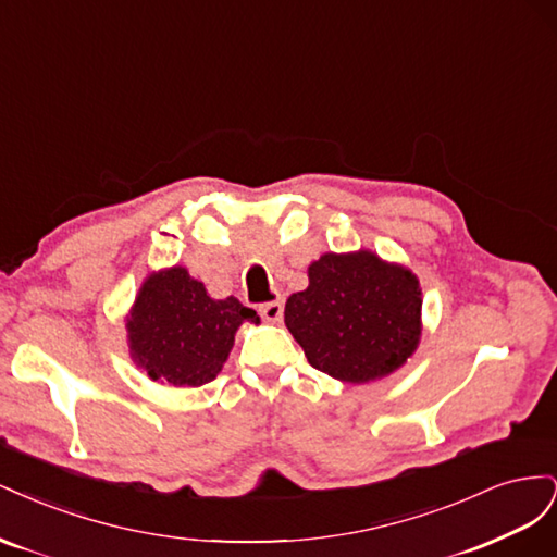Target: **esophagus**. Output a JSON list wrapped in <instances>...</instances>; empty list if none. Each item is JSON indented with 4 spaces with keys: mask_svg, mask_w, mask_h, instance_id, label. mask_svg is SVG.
I'll use <instances>...</instances> for the list:
<instances>
[{
    "mask_svg": "<svg viewBox=\"0 0 557 557\" xmlns=\"http://www.w3.org/2000/svg\"><path fill=\"white\" fill-rule=\"evenodd\" d=\"M258 311L267 320V323H278V320L283 318V301L281 299L264 301V305L258 307Z\"/></svg>",
    "mask_w": 557,
    "mask_h": 557,
    "instance_id": "esophagus-1",
    "label": "esophagus"
}]
</instances>
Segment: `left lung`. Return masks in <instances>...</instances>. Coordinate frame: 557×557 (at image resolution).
<instances>
[{
  "label": "left lung",
  "mask_w": 557,
  "mask_h": 557,
  "mask_svg": "<svg viewBox=\"0 0 557 557\" xmlns=\"http://www.w3.org/2000/svg\"><path fill=\"white\" fill-rule=\"evenodd\" d=\"M418 278L374 252H327L309 267V288L285 301V325L309 364L346 383L395 372L420 339Z\"/></svg>",
  "instance_id": "8db88e82"
}]
</instances>
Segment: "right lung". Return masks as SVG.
Returning a JSON list of instances; mask_svg holds the SVG:
<instances>
[{
    "label": "right lung",
    "instance_id": "add662e5",
    "mask_svg": "<svg viewBox=\"0 0 557 557\" xmlns=\"http://www.w3.org/2000/svg\"><path fill=\"white\" fill-rule=\"evenodd\" d=\"M258 313L237 297L211 299L188 269L148 276L127 320L132 358L153 381L205 385L218 376L244 323Z\"/></svg>",
    "mask_w": 557,
    "mask_h": 557
}]
</instances>
